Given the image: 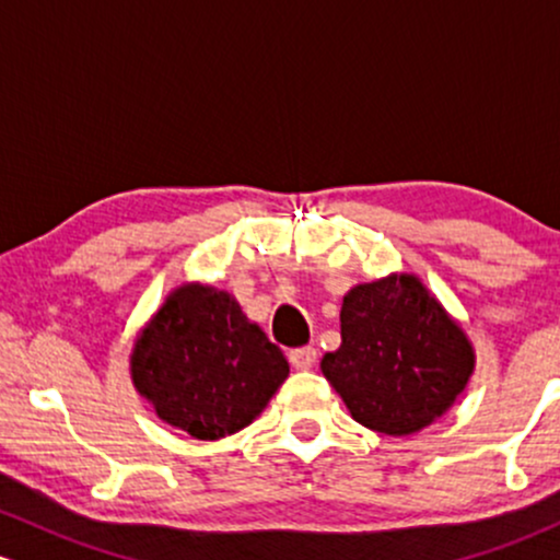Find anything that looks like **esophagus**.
Here are the masks:
<instances>
[{"label": "esophagus", "mask_w": 560, "mask_h": 560, "mask_svg": "<svg viewBox=\"0 0 560 560\" xmlns=\"http://www.w3.org/2000/svg\"><path fill=\"white\" fill-rule=\"evenodd\" d=\"M288 360L296 370H312L314 362H317V349L314 347H301V349H293L291 354H288Z\"/></svg>", "instance_id": "34e87169"}]
</instances>
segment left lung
<instances>
[{
  "label": "left lung",
  "instance_id": "8db88e82",
  "mask_svg": "<svg viewBox=\"0 0 560 560\" xmlns=\"http://www.w3.org/2000/svg\"><path fill=\"white\" fill-rule=\"evenodd\" d=\"M319 370L357 423L410 436L466 392L476 349L418 275L392 272L343 296L341 347Z\"/></svg>",
  "mask_w": 560,
  "mask_h": 560
}]
</instances>
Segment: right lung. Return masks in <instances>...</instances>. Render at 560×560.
<instances>
[{
	"instance_id": "1",
	"label": "right lung",
	"mask_w": 560,
	"mask_h": 560,
	"mask_svg": "<svg viewBox=\"0 0 560 560\" xmlns=\"http://www.w3.org/2000/svg\"><path fill=\"white\" fill-rule=\"evenodd\" d=\"M291 368L228 291L172 288L135 336L129 375L172 429L200 442L243 431L261 416Z\"/></svg>"
}]
</instances>
